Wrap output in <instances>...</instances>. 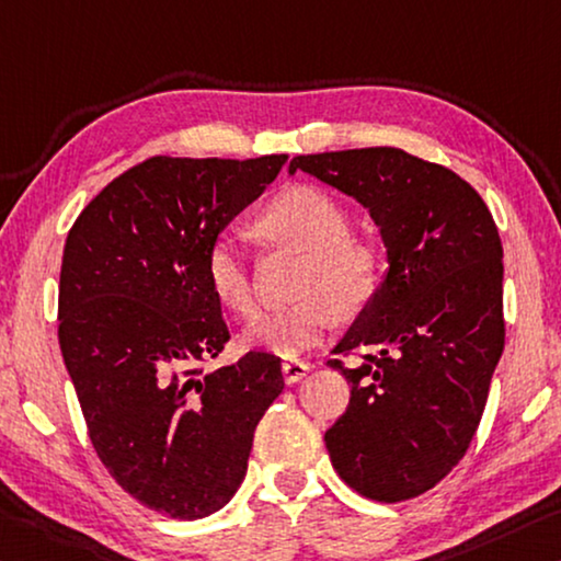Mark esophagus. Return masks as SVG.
<instances>
[{"label": "esophagus", "instance_id": "1", "mask_svg": "<svg viewBox=\"0 0 561 561\" xmlns=\"http://www.w3.org/2000/svg\"><path fill=\"white\" fill-rule=\"evenodd\" d=\"M309 369H312V367H309L307 362H299V359H289V362L282 364V375H284V381H287V385H297V381L305 377Z\"/></svg>", "mask_w": 561, "mask_h": 561}]
</instances>
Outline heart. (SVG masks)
<instances>
[{
  "mask_svg": "<svg viewBox=\"0 0 561 561\" xmlns=\"http://www.w3.org/2000/svg\"><path fill=\"white\" fill-rule=\"evenodd\" d=\"M260 229L305 254L297 295L291 307L264 312L249 322L239 342L244 350H262L284 359H297L324 340L336 312L354 314L379 291L385 256L377 239L352 234L350 215L332 194L317 186H291L270 202ZM204 272L215 299L239 317L252 314L254 291L242 244L232 234H219L204 256Z\"/></svg>",
  "mask_w": 561,
  "mask_h": 561,
  "instance_id": "obj_1",
  "label": "heart"
}]
</instances>
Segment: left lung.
Instances as JSON below:
<instances>
[{
	"label": "left lung",
	"instance_id": "obj_1",
	"mask_svg": "<svg viewBox=\"0 0 561 561\" xmlns=\"http://www.w3.org/2000/svg\"><path fill=\"white\" fill-rule=\"evenodd\" d=\"M295 172L357 199L387 249L379 291L334 346L362 362H327L352 385L329 457L369 500H412L457 467L482 420L504 350L500 232L459 174L404 149L299 154Z\"/></svg>",
	"mask_w": 561,
	"mask_h": 561
}]
</instances>
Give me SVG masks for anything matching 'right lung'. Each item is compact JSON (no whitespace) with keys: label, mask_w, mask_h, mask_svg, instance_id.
<instances>
[{"label":"right lung","mask_w":561,"mask_h":561,"mask_svg":"<svg viewBox=\"0 0 561 561\" xmlns=\"http://www.w3.org/2000/svg\"><path fill=\"white\" fill-rule=\"evenodd\" d=\"M284 159L152 157L106 184L67 234L59 346L89 439L124 492L172 519L232 500L284 389L266 352L199 367L229 340L204 256Z\"/></svg>","instance_id":"obj_1"}]
</instances>
